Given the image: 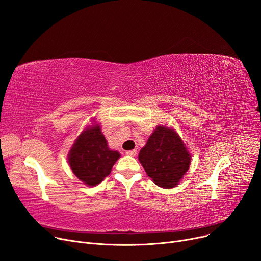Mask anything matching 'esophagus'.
Segmentation results:
<instances>
[{
    "instance_id": "obj_1",
    "label": "esophagus",
    "mask_w": 261,
    "mask_h": 261,
    "mask_svg": "<svg viewBox=\"0 0 261 261\" xmlns=\"http://www.w3.org/2000/svg\"><path fill=\"white\" fill-rule=\"evenodd\" d=\"M136 153H138V151H136L135 149H134V150H129V151H127V152H126V154H127V155H129V156H135V155H136Z\"/></svg>"
}]
</instances>
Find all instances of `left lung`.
Instances as JSON below:
<instances>
[{"mask_svg":"<svg viewBox=\"0 0 261 261\" xmlns=\"http://www.w3.org/2000/svg\"><path fill=\"white\" fill-rule=\"evenodd\" d=\"M139 160L158 186L172 188L189 169L191 155L174 129L158 126L141 149Z\"/></svg>","mask_w":261,"mask_h":261,"instance_id":"1","label":"left lung"}]
</instances>
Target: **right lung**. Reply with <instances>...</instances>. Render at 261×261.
Here are the masks:
<instances>
[{"mask_svg": "<svg viewBox=\"0 0 261 261\" xmlns=\"http://www.w3.org/2000/svg\"><path fill=\"white\" fill-rule=\"evenodd\" d=\"M119 158V152L109 148L100 126L94 122L78 135L68 152L67 161L73 173L81 182L95 186L110 174Z\"/></svg>", "mask_w": 261, "mask_h": 261, "instance_id": "1", "label": "right lung"}]
</instances>
